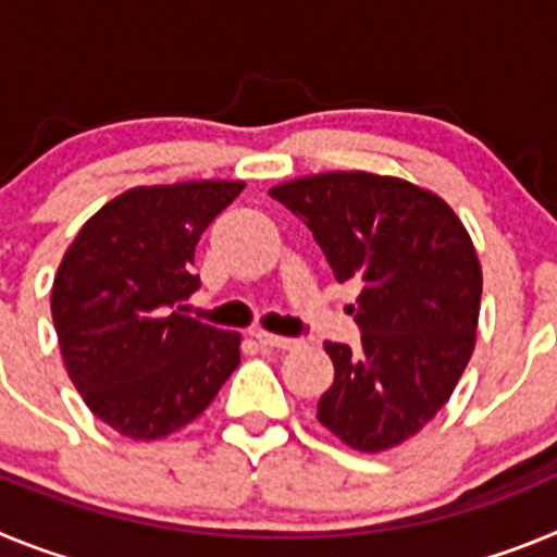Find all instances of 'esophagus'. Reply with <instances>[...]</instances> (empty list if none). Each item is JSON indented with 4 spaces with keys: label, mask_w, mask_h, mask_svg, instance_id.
<instances>
[{
    "label": "esophagus",
    "mask_w": 557,
    "mask_h": 557,
    "mask_svg": "<svg viewBox=\"0 0 557 557\" xmlns=\"http://www.w3.org/2000/svg\"><path fill=\"white\" fill-rule=\"evenodd\" d=\"M256 339L268 348H278V351H293V348L301 346V339L295 337H282V334H270V332H259Z\"/></svg>",
    "instance_id": "1"
}]
</instances>
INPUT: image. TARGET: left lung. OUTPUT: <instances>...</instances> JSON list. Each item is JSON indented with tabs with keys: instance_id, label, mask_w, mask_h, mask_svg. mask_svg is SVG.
I'll return each mask as SVG.
<instances>
[{
	"instance_id": "left-lung-1",
	"label": "left lung",
	"mask_w": 557,
	"mask_h": 557,
	"mask_svg": "<svg viewBox=\"0 0 557 557\" xmlns=\"http://www.w3.org/2000/svg\"><path fill=\"white\" fill-rule=\"evenodd\" d=\"M304 220L337 282L362 287L357 348L323 343L334 382L318 421L357 451H387L430 424L469 366L482 268L441 195L396 175L318 172L270 189Z\"/></svg>"
}]
</instances>
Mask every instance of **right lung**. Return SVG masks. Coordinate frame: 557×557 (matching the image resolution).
<instances>
[{
	"mask_svg": "<svg viewBox=\"0 0 557 557\" xmlns=\"http://www.w3.org/2000/svg\"><path fill=\"white\" fill-rule=\"evenodd\" d=\"M243 181L133 186L77 231L52 282V321L72 385L131 441L178 432L239 366L243 334L200 323L195 245Z\"/></svg>",
	"mask_w": 557,
	"mask_h": 557,
	"instance_id": "right-lung-1",
	"label": "right lung"
}]
</instances>
